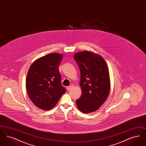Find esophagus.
Returning <instances> with one entry per match:
<instances>
[{
	"mask_svg": "<svg viewBox=\"0 0 146 146\" xmlns=\"http://www.w3.org/2000/svg\"><path fill=\"white\" fill-rule=\"evenodd\" d=\"M73 86V84H70V86H67V89L68 90H70L72 87Z\"/></svg>",
	"mask_w": 146,
	"mask_h": 146,
	"instance_id": "obj_1",
	"label": "esophagus"
}]
</instances>
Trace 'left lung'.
Returning a JSON list of instances; mask_svg holds the SVG:
<instances>
[{
    "instance_id": "8db88e82",
    "label": "left lung",
    "mask_w": 146,
    "mask_h": 146,
    "mask_svg": "<svg viewBox=\"0 0 146 146\" xmlns=\"http://www.w3.org/2000/svg\"><path fill=\"white\" fill-rule=\"evenodd\" d=\"M80 71L81 97L76 100L79 110L84 113L97 110L108 96L111 83L109 71L104 59L89 51L74 56Z\"/></svg>"
}]
</instances>
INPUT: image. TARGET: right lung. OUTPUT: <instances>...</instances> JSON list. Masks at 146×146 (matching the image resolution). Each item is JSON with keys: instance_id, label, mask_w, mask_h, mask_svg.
Listing matches in <instances>:
<instances>
[{"instance_id": "1", "label": "right lung", "mask_w": 146, "mask_h": 146, "mask_svg": "<svg viewBox=\"0 0 146 146\" xmlns=\"http://www.w3.org/2000/svg\"><path fill=\"white\" fill-rule=\"evenodd\" d=\"M61 54L52 53L36 60L31 66L26 78L28 96L38 108L52 109L66 92L61 84L58 66Z\"/></svg>"}]
</instances>
